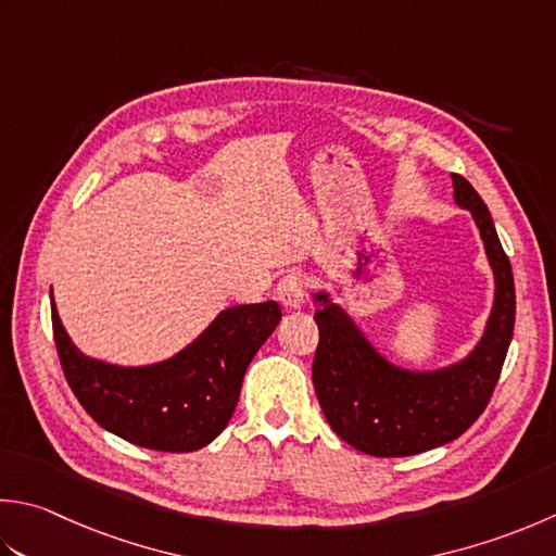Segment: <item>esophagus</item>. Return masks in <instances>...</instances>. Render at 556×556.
<instances>
[{
    "label": "esophagus",
    "mask_w": 556,
    "mask_h": 556,
    "mask_svg": "<svg viewBox=\"0 0 556 556\" xmlns=\"http://www.w3.org/2000/svg\"><path fill=\"white\" fill-rule=\"evenodd\" d=\"M277 299L285 308H301L303 299H306V281L301 275L281 277L277 285Z\"/></svg>",
    "instance_id": "34e87169"
}]
</instances>
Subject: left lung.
Masks as SVG:
<instances>
[{
    "instance_id": "8db88e82",
    "label": "left lung",
    "mask_w": 556,
    "mask_h": 556,
    "mask_svg": "<svg viewBox=\"0 0 556 556\" xmlns=\"http://www.w3.org/2000/svg\"><path fill=\"white\" fill-rule=\"evenodd\" d=\"M453 198L470 210L489 263L496 296L477 350L463 364L437 374H412L388 364L340 306L318 293L313 315L320 340L313 358V386L332 431L376 458H405L458 439L480 419L496 388L514 337L516 287L508 255L480 194L453 173Z\"/></svg>"
}]
</instances>
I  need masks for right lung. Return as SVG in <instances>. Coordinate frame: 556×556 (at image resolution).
<instances>
[{
	"instance_id": "obj_1",
	"label": "right lung",
	"mask_w": 556,
	"mask_h": 556,
	"mask_svg": "<svg viewBox=\"0 0 556 556\" xmlns=\"http://www.w3.org/2000/svg\"><path fill=\"white\" fill-rule=\"evenodd\" d=\"M281 320L277 301L219 313L188 350L141 368L76 352L52 301V334L64 378L91 419L141 448L190 453L226 429L255 352Z\"/></svg>"
}]
</instances>
